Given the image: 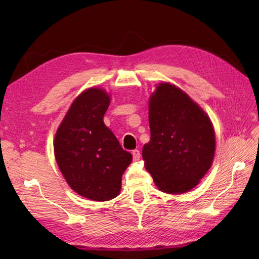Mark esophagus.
Returning a JSON list of instances; mask_svg holds the SVG:
<instances>
[{
  "label": "esophagus",
  "instance_id": "esophagus-1",
  "mask_svg": "<svg viewBox=\"0 0 259 259\" xmlns=\"http://www.w3.org/2000/svg\"><path fill=\"white\" fill-rule=\"evenodd\" d=\"M132 154H133V159H134V161H138L139 160V158H140V151L137 150V149H135V150H133Z\"/></svg>",
  "mask_w": 259,
  "mask_h": 259
}]
</instances>
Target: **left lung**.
Returning <instances> with one entry per match:
<instances>
[{"instance_id": "obj_1", "label": "left lung", "mask_w": 259, "mask_h": 259, "mask_svg": "<svg viewBox=\"0 0 259 259\" xmlns=\"http://www.w3.org/2000/svg\"><path fill=\"white\" fill-rule=\"evenodd\" d=\"M150 142L143 148L146 169L166 193H184L211 166L215 133L209 117L175 85L161 83L149 101Z\"/></svg>"}]
</instances>
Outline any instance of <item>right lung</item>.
Masks as SVG:
<instances>
[{
	"label": "right lung",
	"instance_id": "obj_1",
	"mask_svg": "<svg viewBox=\"0 0 259 259\" xmlns=\"http://www.w3.org/2000/svg\"><path fill=\"white\" fill-rule=\"evenodd\" d=\"M110 97L89 89L75 98L57 130L55 158L71 189L93 201H109L121 190L133 156L104 123Z\"/></svg>",
	"mask_w": 259,
	"mask_h": 259
}]
</instances>
